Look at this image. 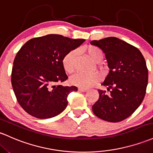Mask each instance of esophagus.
Returning <instances> with one entry per match:
<instances>
[{
  "label": "esophagus",
  "instance_id": "1",
  "mask_svg": "<svg viewBox=\"0 0 153 153\" xmlns=\"http://www.w3.org/2000/svg\"><path fill=\"white\" fill-rule=\"evenodd\" d=\"M78 90H79L80 91H81V92H85V91H88L87 88H78Z\"/></svg>",
  "mask_w": 153,
  "mask_h": 153
}]
</instances>
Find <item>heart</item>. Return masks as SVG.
<instances>
[{
  "label": "heart",
  "instance_id": "1",
  "mask_svg": "<svg viewBox=\"0 0 153 153\" xmlns=\"http://www.w3.org/2000/svg\"><path fill=\"white\" fill-rule=\"evenodd\" d=\"M83 50L85 54L91 59L95 62H99L103 58V53L102 50L95 46H88L84 47ZM78 52L76 50H71L64 56L62 59V65L65 72L68 74L73 73L75 70V61H76ZM100 79V75L97 72L91 73H77L72 77V83L82 88H89L95 84Z\"/></svg>",
  "mask_w": 153,
  "mask_h": 153
}]
</instances>
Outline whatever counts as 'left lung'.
I'll return each instance as SVG.
<instances>
[{
    "mask_svg": "<svg viewBox=\"0 0 153 153\" xmlns=\"http://www.w3.org/2000/svg\"><path fill=\"white\" fill-rule=\"evenodd\" d=\"M105 53L110 70L98 90L100 98L92 106L96 116L108 122L125 120L141 105L148 83V70L143 55L135 46L115 37L91 41Z\"/></svg>",
    "mask_w": 153,
    "mask_h": 153,
    "instance_id": "obj_1",
    "label": "left lung"
}]
</instances>
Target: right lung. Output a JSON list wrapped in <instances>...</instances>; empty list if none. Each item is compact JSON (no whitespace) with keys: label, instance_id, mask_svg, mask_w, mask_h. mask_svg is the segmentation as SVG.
<instances>
[{"label":"right lung","instance_id":"obj_1","mask_svg":"<svg viewBox=\"0 0 153 153\" xmlns=\"http://www.w3.org/2000/svg\"><path fill=\"white\" fill-rule=\"evenodd\" d=\"M84 41L50 34L30 39L20 48L13 63L11 84L18 102L28 114L46 119L65 110L68 94L78 88L60 84L68 78L62 59Z\"/></svg>","mask_w":153,"mask_h":153}]
</instances>
